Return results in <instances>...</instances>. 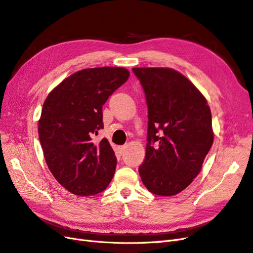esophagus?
Segmentation results:
<instances>
[{
    "label": "esophagus",
    "mask_w": 253,
    "mask_h": 253,
    "mask_svg": "<svg viewBox=\"0 0 253 253\" xmlns=\"http://www.w3.org/2000/svg\"><path fill=\"white\" fill-rule=\"evenodd\" d=\"M126 145H121V147H119V152L122 154V153L126 151Z\"/></svg>",
    "instance_id": "esophagus-1"
}]
</instances>
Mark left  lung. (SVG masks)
Here are the masks:
<instances>
[{
	"mask_svg": "<svg viewBox=\"0 0 253 253\" xmlns=\"http://www.w3.org/2000/svg\"><path fill=\"white\" fill-rule=\"evenodd\" d=\"M148 105L145 158L139 167L150 192L172 196L201 172L213 143L211 111L185 76L171 68L135 67Z\"/></svg>",
	"mask_w": 253,
	"mask_h": 253,
	"instance_id": "1",
	"label": "left lung"
}]
</instances>
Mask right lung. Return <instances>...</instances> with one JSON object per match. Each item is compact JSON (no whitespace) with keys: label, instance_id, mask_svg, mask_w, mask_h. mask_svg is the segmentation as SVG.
Segmentation results:
<instances>
[{"label":"right lung","instance_id":"right-lung-1","mask_svg":"<svg viewBox=\"0 0 253 253\" xmlns=\"http://www.w3.org/2000/svg\"><path fill=\"white\" fill-rule=\"evenodd\" d=\"M129 76L124 67L86 68L53 88L44 101L39 139L53 177L73 194L100 193L111 182L117 159L109 141L95 143L103 128L102 106Z\"/></svg>","mask_w":253,"mask_h":253}]
</instances>
